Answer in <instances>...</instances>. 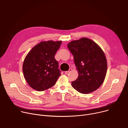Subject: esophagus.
<instances>
[{"label": "esophagus", "instance_id": "obj_1", "mask_svg": "<svg viewBox=\"0 0 128 128\" xmlns=\"http://www.w3.org/2000/svg\"><path fill=\"white\" fill-rule=\"evenodd\" d=\"M72 71V68H70L69 70L68 71H66L65 72V73L66 74H69L70 72H71Z\"/></svg>", "mask_w": 128, "mask_h": 128}]
</instances>
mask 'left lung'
<instances>
[{
	"mask_svg": "<svg viewBox=\"0 0 128 128\" xmlns=\"http://www.w3.org/2000/svg\"><path fill=\"white\" fill-rule=\"evenodd\" d=\"M68 46L74 58L78 78L72 86L78 92L89 94L103 83L107 72V60L100 46L87 38L74 40Z\"/></svg>",
	"mask_w": 128,
	"mask_h": 128,
	"instance_id": "1",
	"label": "left lung"
}]
</instances>
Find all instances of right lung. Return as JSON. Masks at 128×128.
<instances>
[{"label":"right lung","instance_id":"right-lung-1","mask_svg":"<svg viewBox=\"0 0 128 128\" xmlns=\"http://www.w3.org/2000/svg\"><path fill=\"white\" fill-rule=\"evenodd\" d=\"M61 44V41L42 42L34 46L25 57L23 74L33 89L42 91L55 84L60 71L54 56Z\"/></svg>","mask_w":128,"mask_h":128}]
</instances>
